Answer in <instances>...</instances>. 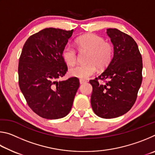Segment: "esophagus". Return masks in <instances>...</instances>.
<instances>
[{
	"mask_svg": "<svg viewBox=\"0 0 155 155\" xmlns=\"http://www.w3.org/2000/svg\"><path fill=\"white\" fill-rule=\"evenodd\" d=\"M79 82H80L81 84H83V83H86V81L85 80H83V79H80L79 80Z\"/></svg>",
	"mask_w": 155,
	"mask_h": 155,
	"instance_id": "1",
	"label": "esophagus"
}]
</instances>
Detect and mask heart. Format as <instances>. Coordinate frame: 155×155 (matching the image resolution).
<instances>
[{
  "mask_svg": "<svg viewBox=\"0 0 155 155\" xmlns=\"http://www.w3.org/2000/svg\"><path fill=\"white\" fill-rule=\"evenodd\" d=\"M77 48L81 51H87V64L78 65L70 70V74L73 77L85 79L99 70H104L111 62L114 56V46L103 38L94 33L86 34L78 37L75 41ZM62 57L68 65H73L77 61V51L71 46L66 45L62 51Z\"/></svg>",
  "mask_w": 155,
  "mask_h": 155,
  "instance_id": "obj_1",
  "label": "heart"
}]
</instances>
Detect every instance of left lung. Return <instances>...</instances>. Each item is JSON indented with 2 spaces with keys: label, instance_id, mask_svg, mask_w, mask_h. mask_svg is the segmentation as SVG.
Here are the masks:
<instances>
[{
  "label": "left lung",
  "instance_id": "8db88e82",
  "mask_svg": "<svg viewBox=\"0 0 155 155\" xmlns=\"http://www.w3.org/2000/svg\"><path fill=\"white\" fill-rule=\"evenodd\" d=\"M107 34L114 45V57L105 70L90 83L94 112L110 119L125 114L135 104L142 82L143 64L133 38L117 28H108Z\"/></svg>",
  "mask_w": 155,
  "mask_h": 155
}]
</instances>
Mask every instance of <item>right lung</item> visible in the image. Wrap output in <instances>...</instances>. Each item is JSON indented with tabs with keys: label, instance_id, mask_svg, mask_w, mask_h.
Masks as SVG:
<instances>
[{
	"label": "right lung",
	"instance_id": "obj_1",
	"mask_svg": "<svg viewBox=\"0 0 155 155\" xmlns=\"http://www.w3.org/2000/svg\"><path fill=\"white\" fill-rule=\"evenodd\" d=\"M73 31L46 28L26 41L18 64V80L28 105L43 118H62L72 109L80 83L59 81L68 71L62 51Z\"/></svg>",
	"mask_w": 155,
	"mask_h": 155
}]
</instances>
